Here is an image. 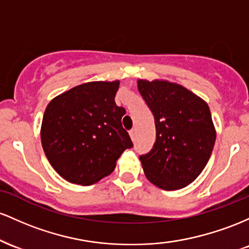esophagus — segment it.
Listing matches in <instances>:
<instances>
[{
  "label": "esophagus",
  "instance_id": "esophagus-1",
  "mask_svg": "<svg viewBox=\"0 0 249 249\" xmlns=\"http://www.w3.org/2000/svg\"><path fill=\"white\" fill-rule=\"evenodd\" d=\"M129 135H130V138H132V140L135 139V135H136V129H135V128H133V129L130 130Z\"/></svg>",
  "mask_w": 249,
  "mask_h": 249
}]
</instances>
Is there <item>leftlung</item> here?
<instances>
[{"instance_id": "left-lung-1", "label": "left lung", "mask_w": 249, "mask_h": 249, "mask_svg": "<svg viewBox=\"0 0 249 249\" xmlns=\"http://www.w3.org/2000/svg\"><path fill=\"white\" fill-rule=\"evenodd\" d=\"M154 115L156 140L140 156L144 175L164 191H177L201 174L212 155L216 132L208 105L191 90L166 80H138Z\"/></svg>"}]
</instances>
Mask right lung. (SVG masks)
I'll return each mask as SVG.
<instances>
[{
    "mask_svg": "<svg viewBox=\"0 0 249 249\" xmlns=\"http://www.w3.org/2000/svg\"><path fill=\"white\" fill-rule=\"evenodd\" d=\"M120 81H95L57 95L47 106L41 125L44 154L64 180L89 186L109 175L117 159L133 147L117 107Z\"/></svg>",
    "mask_w": 249,
    "mask_h": 249,
    "instance_id": "add662e5",
    "label": "right lung"
}]
</instances>
